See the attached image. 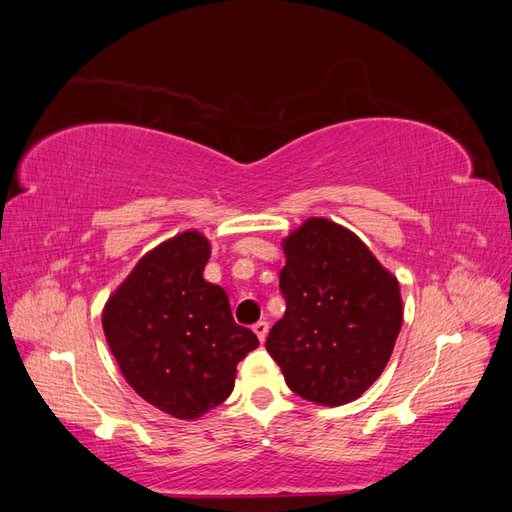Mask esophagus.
I'll use <instances>...</instances> for the list:
<instances>
[{
  "mask_svg": "<svg viewBox=\"0 0 512 512\" xmlns=\"http://www.w3.org/2000/svg\"><path fill=\"white\" fill-rule=\"evenodd\" d=\"M254 333L258 335V339H260V342H265V339H267V333H269V324L265 322V320H260V322H256L254 324Z\"/></svg>",
  "mask_w": 512,
  "mask_h": 512,
  "instance_id": "obj_1",
  "label": "esophagus"
}]
</instances>
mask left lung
Segmentation results:
<instances>
[{"mask_svg":"<svg viewBox=\"0 0 512 512\" xmlns=\"http://www.w3.org/2000/svg\"><path fill=\"white\" fill-rule=\"evenodd\" d=\"M286 314L267 350L290 389L320 406L361 397L389 363L404 320L399 282L369 247L324 218L284 239Z\"/></svg>","mask_w":512,"mask_h":512,"instance_id":"1","label":"left lung"}]
</instances>
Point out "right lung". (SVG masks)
I'll return each instance as SVG.
<instances>
[{
  "label": "right lung",
  "instance_id": "1",
  "mask_svg": "<svg viewBox=\"0 0 512 512\" xmlns=\"http://www.w3.org/2000/svg\"><path fill=\"white\" fill-rule=\"evenodd\" d=\"M209 241L196 230L145 254L108 299L102 327L123 378L147 404L192 421L235 389L237 363L258 337L232 318L224 288L203 271Z\"/></svg>",
  "mask_w": 512,
  "mask_h": 512
}]
</instances>
